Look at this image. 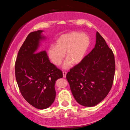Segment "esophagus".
<instances>
[{
	"label": "esophagus",
	"instance_id": "esophagus-1",
	"mask_svg": "<svg viewBox=\"0 0 130 130\" xmlns=\"http://www.w3.org/2000/svg\"><path fill=\"white\" fill-rule=\"evenodd\" d=\"M62 74H63V77H66V76H67V72H62Z\"/></svg>",
	"mask_w": 130,
	"mask_h": 130
}]
</instances>
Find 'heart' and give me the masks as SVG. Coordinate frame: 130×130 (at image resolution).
Returning a JSON list of instances; mask_svg holds the SVG:
<instances>
[{
	"label": "heart",
	"instance_id": "1",
	"mask_svg": "<svg viewBox=\"0 0 130 130\" xmlns=\"http://www.w3.org/2000/svg\"><path fill=\"white\" fill-rule=\"evenodd\" d=\"M90 42L87 34L71 32L61 36L57 39L56 45L50 46L47 50L50 60L55 65H61L65 56L68 60L63 65L65 69L70 68L71 62L76 65L82 61L88 50Z\"/></svg>",
	"mask_w": 130,
	"mask_h": 130
}]
</instances>
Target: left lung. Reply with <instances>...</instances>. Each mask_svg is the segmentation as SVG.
Returning a JSON list of instances; mask_svg holds the SVG:
<instances>
[{
  "mask_svg": "<svg viewBox=\"0 0 130 130\" xmlns=\"http://www.w3.org/2000/svg\"><path fill=\"white\" fill-rule=\"evenodd\" d=\"M115 71L113 52L97 31L94 47L81 62L70 69L66 77L76 102L91 107L100 103L109 93Z\"/></svg>",
  "mask_w": 130,
  "mask_h": 130,
  "instance_id": "8db88e82",
  "label": "left lung"
}]
</instances>
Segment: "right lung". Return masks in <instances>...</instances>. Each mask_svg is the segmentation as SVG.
Returning a JSON list of instances; mask_svg holds the SVG:
<instances>
[{"label": "right lung", "mask_w": 130, "mask_h": 130, "mask_svg": "<svg viewBox=\"0 0 130 130\" xmlns=\"http://www.w3.org/2000/svg\"><path fill=\"white\" fill-rule=\"evenodd\" d=\"M43 30L30 33L19 50L15 77L24 99L39 109L49 108L56 98L55 84L62 78V71L50 62L45 50L39 49L46 37Z\"/></svg>", "instance_id": "right-lung-1"}]
</instances>
